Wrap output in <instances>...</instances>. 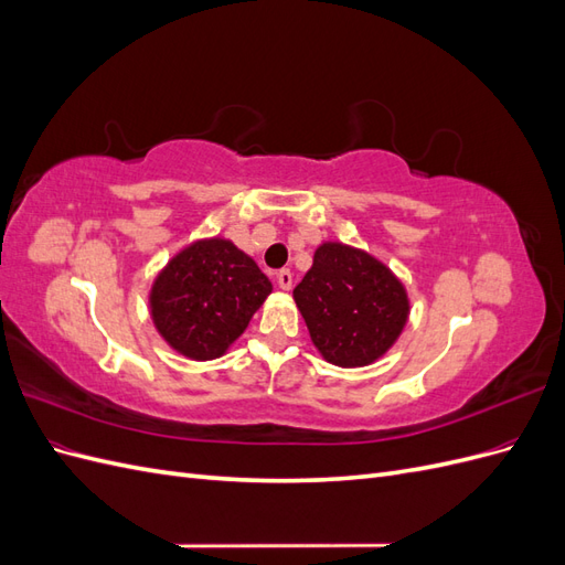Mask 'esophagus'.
I'll return each instance as SVG.
<instances>
[{
    "label": "esophagus",
    "mask_w": 565,
    "mask_h": 565,
    "mask_svg": "<svg viewBox=\"0 0 565 565\" xmlns=\"http://www.w3.org/2000/svg\"><path fill=\"white\" fill-rule=\"evenodd\" d=\"M276 280H278L280 289H289V287H292V270H289V268L278 270L276 273Z\"/></svg>",
    "instance_id": "1"
}]
</instances>
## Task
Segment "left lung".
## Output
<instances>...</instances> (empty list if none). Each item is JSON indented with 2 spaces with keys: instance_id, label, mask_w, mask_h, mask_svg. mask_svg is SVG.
I'll return each mask as SVG.
<instances>
[{
  "instance_id": "1",
  "label": "left lung",
  "mask_w": 565,
  "mask_h": 565,
  "mask_svg": "<svg viewBox=\"0 0 565 565\" xmlns=\"http://www.w3.org/2000/svg\"><path fill=\"white\" fill-rule=\"evenodd\" d=\"M295 301L322 358L339 367H363L384 355L405 328L407 295L374 256L324 243L295 287Z\"/></svg>"
}]
</instances>
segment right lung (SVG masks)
Wrapping results in <instances>:
<instances>
[{
	"label": "right lung",
	"mask_w": 565,
	"mask_h": 565,
	"mask_svg": "<svg viewBox=\"0 0 565 565\" xmlns=\"http://www.w3.org/2000/svg\"><path fill=\"white\" fill-rule=\"evenodd\" d=\"M270 280L231 241H200L177 254L150 292L158 332L193 361L224 355L270 295Z\"/></svg>",
	"instance_id": "obj_1"
}]
</instances>
